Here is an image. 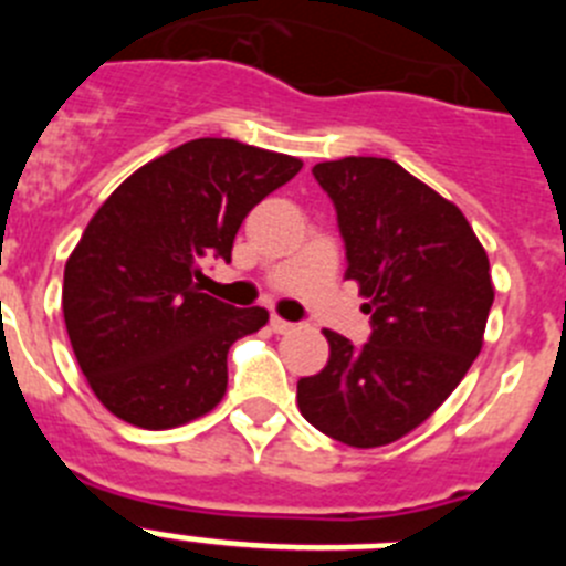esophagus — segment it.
I'll use <instances>...</instances> for the list:
<instances>
[{
    "label": "esophagus",
    "mask_w": 566,
    "mask_h": 566,
    "mask_svg": "<svg viewBox=\"0 0 566 566\" xmlns=\"http://www.w3.org/2000/svg\"><path fill=\"white\" fill-rule=\"evenodd\" d=\"M269 326H272L274 334H289V332H294V323H289V319L277 317V314H274L272 323H269Z\"/></svg>",
    "instance_id": "esophagus-1"
}]
</instances>
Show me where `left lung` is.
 I'll list each match as a JSON object with an SVG mask.
<instances>
[{"label":"left lung","mask_w":566,"mask_h":566,"mask_svg":"<svg viewBox=\"0 0 566 566\" xmlns=\"http://www.w3.org/2000/svg\"><path fill=\"white\" fill-rule=\"evenodd\" d=\"M312 172L337 209L371 337L357 348L326 328L328 365L300 379L297 405L326 437L379 448L431 417L482 352L490 260L457 203L397 161L348 155Z\"/></svg>","instance_id":"1"}]
</instances>
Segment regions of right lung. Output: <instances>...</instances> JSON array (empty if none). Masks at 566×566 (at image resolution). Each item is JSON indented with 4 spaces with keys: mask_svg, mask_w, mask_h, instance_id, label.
<instances>
[{
    "mask_svg": "<svg viewBox=\"0 0 566 566\" xmlns=\"http://www.w3.org/2000/svg\"><path fill=\"white\" fill-rule=\"evenodd\" d=\"M300 167L234 138H195L135 169L93 214L64 266L62 308L109 413L167 431L221 402L229 348L269 312L203 294V263H229L243 218Z\"/></svg>",
    "mask_w": 566,
    "mask_h": 566,
    "instance_id": "obj_1",
    "label": "right lung"
}]
</instances>
